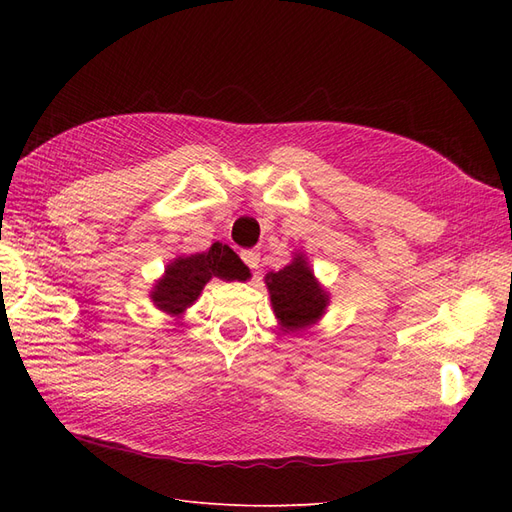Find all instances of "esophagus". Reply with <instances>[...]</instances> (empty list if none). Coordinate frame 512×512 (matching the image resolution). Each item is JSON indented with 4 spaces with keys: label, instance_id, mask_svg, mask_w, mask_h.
I'll use <instances>...</instances> for the list:
<instances>
[{
    "label": "esophagus",
    "instance_id": "34e87169",
    "mask_svg": "<svg viewBox=\"0 0 512 512\" xmlns=\"http://www.w3.org/2000/svg\"><path fill=\"white\" fill-rule=\"evenodd\" d=\"M241 258H243V262L250 269H258V265H260V252L258 250H245V252H241Z\"/></svg>",
    "mask_w": 512,
    "mask_h": 512
}]
</instances>
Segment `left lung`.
Returning a JSON list of instances; mask_svg holds the SVG:
<instances>
[{
  "label": "left lung",
  "mask_w": 512,
  "mask_h": 512,
  "mask_svg": "<svg viewBox=\"0 0 512 512\" xmlns=\"http://www.w3.org/2000/svg\"><path fill=\"white\" fill-rule=\"evenodd\" d=\"M265 284L273 314L284 333H303L327 314L331 294L318 282L303 252H294L284 269L269 271Z\"/></svg>",
  "instance_id": "1"
}]
</instances>
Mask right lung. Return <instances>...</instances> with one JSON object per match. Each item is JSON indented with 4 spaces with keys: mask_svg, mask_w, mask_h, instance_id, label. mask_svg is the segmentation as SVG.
<instances>
[{
    "mask_svg": "<svg viewBox=\"0 0 512 512\" xmlns=\"http://www.w3.org/2000/svg\"><path fill=\"white\" fill-rule=\"evenodd\" d=\"M250 275L243 260L228 245L218 241L207 252L181 254L170 260L160 280L153 284L149 299L162 314L179 324L213 277H220L224 282H245Z\"/></svg>",
    "mask_w": 512,
    "mask_h": 512,
    "instance_id": "1",
    "label": "right lung"
}]
</instances>
